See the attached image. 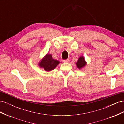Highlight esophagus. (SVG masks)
<instances>
[{"label": "esophagus", "instance_id": "1", "mask_svg": "<svg viewBox=\"0 0 124 124\" xmlns=\"http://www.w3.org/2000/svg\"><path fill=\"white\" fill-rule=\"evenodd\" d=\"M62 62H64V63H68V62H69V59H65V60H63Z\"/></svg>", "mask_w": 124, "mask_h": 124}]
</instances>
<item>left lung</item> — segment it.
Segmentation results:
<instances>
[{"label":"left lung","instance_id":"1","mask_svg":"<svg viewBox=\"0 0 124 124\" xmlns=\"http://www.w3.org/2000/svg\"><path fill=\"white\" fill-rule=\"evenodd\" d=\"M86 62L83 56H81L80 57L78 58V62L76 63V65L78 69H81L86 66Z\"/></svg>","mask_w":124,"mask_h":124}]
</instances>
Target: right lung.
Segmentation results:
<instances>
[{
  "label": "right lung",
  "mask_w": 124,
  "mask_h": 124,
  "mask_svg": "<svg viewBox=\"0 0 124 124\" xmlns=\"http://www.w3.org/2000/svg\"><path fill=\"white\" fill-rule=\"evenodd\" d=\"M59 63L57 60L54 59L51 54H47L39 62V66L45 71H50L54 69Z\"/></svg>",
  "instance_id": "right-lung-1"
}]
</instances>
